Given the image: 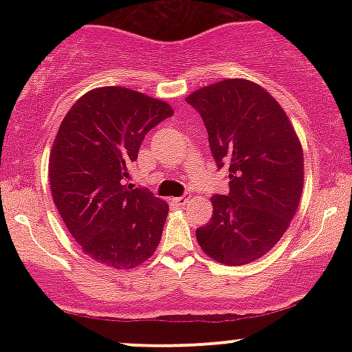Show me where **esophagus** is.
<instances>
[{"label": "esophagus", "instance_id": "34e87169", "mask_svg": "<svg viewBox=\"0 0 352 352\" xmlns=\"http://www.w3.org/2000/svg\"><path fill=\"white\" fill-rule=\"evenodd\" d=\"M188 200H190V193H185V195L182 197H175V199H173V204L179 205V207H184V205L188 204Z\"/></svg>", "mask_w": 352, "mask_h": 352}]
</instances>
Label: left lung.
I'll return each instance as SVG.
<instances>
[{
  "label": "left lung",
  "instance_id": "8db88e82",
  "mask_svg": "<svg viewBox=\"0 0 352 352\" xmlns=\"http://www.w3.org/2000/svg\"><path fill=\"white\" fill-rule=\"evenodd\" d=\"M208 132L217 167H228L230 192L213 195V215L197 228L200 248L240 266L268 253L300 205L305 160L288 116L266 89L225 79L188 96Z\"/></svg>",
  "mask_w": 352,
  "mask_h": 352
}]
</instances>
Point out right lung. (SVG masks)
Masks as SVG:
<instances>
[{"mask_svg": "<svg viewBox=\"0 0 352 352\" xmlns=\"http://www.w3.org/2000/svg\"><path fill=\"white\" fill-rule=\"evenodd\" d=\"M172 107L127 87H98L72 104L50 155L56 208L82 252L99 263L131 270L162 238L168 205L127 184L144 137Z\"/></svg>", "mask_w": 352, "mask_h": 352, "instance_id": "add662e5", "label": "right lung"}]
</instances>
